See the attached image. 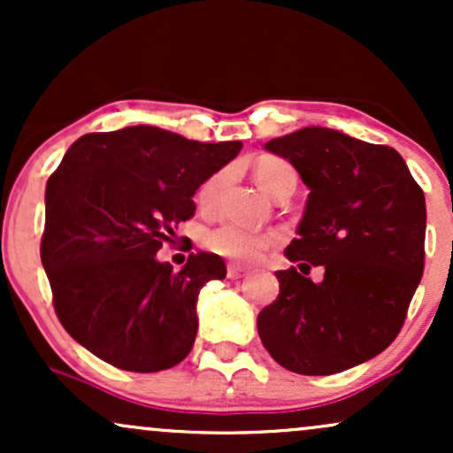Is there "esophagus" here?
I'll list each match as a JSON object with an SVG mask.
<instances>
[{"label": "esophagus", "mask_w": 453, "mask_h": 453, "mask_svg": "<svg viewBox=\"0 0 453 453\" xmlns=\"http://www.w3.org/2000/svg\"><path fill=\"white\" fill-rule=\"evenodd\" d=\"M247 274H249V270L242 268V266H238V264H230V266H227V279L238 280V279L247 277Z\"/></svg>", "instance_id": "1"}]
</instances>
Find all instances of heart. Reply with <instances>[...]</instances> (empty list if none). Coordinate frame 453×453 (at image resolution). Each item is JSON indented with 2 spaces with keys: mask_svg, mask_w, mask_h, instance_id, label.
Listing matches in <instances>:
<instances>
[{
  "mask_svg": "<svg viewBox=\"0 0 453 453\" xmlns=\"http://www.w3.org/2000/svg\"><path fill=\"white\" fill-rule=\"evenodd\" d=\"M256 180L266 194L273 196L283 185L296 183V173L288 161L277 157H262L256 164ZM223 183H226V173H215L209 176L202 183L200 191H197V204L202 209H211L217 202V197H219ZM273 242V234L251 230V227L236 226V223H223V226L212 227L204 236V247L209 251L244 264L257 262Z\"/></svg>",
  "mask_w": 453,
  "mask_h": 453,
  "instance_id": "b5f03b06",
  "label": "heart"
}]
</instances>
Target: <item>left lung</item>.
<instances>
[{
	"label": "left lung",
	"mask_w": 453,
	"mask_h": 453,
	"mask_svg": "<svg viewBox=\"0 0 453 453\" xmlns=\"http://www.w3.org/2000/svg\"><path fill=\"white\" fill-rule=\"evenodd\" d=\"M309 187L279 296L259 311L270 356L298 375H334L398 336L424 274L426 200L398 150L327 127L273 138ZM325 268L321 284L303 274Z\"/></svg>",
	"instance_id": "obj_1"
}]
</instances>
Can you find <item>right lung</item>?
I'll use <instances>...</instances> for the list:
<instances>
[{
    "label": "right lung",
    "instance_id": "add662e5",
    "mask_svg": "<svg viewBox=\"0 0 453 453\" xmlns=\"http://www.w3.org/2000/svg\"><path fill=\"white\" fill-rule=\"evenodd\" d=\"M242 142H197L134 126L85 134L46 183L40 257L61 326L100 360L132 372L183 362L197 332V294L226 279L215 253H191L179 273L159 262L194 196Z\"/></svg>",
    "mask_w": 453,
    "mask_h": 453
}]
</instances>
